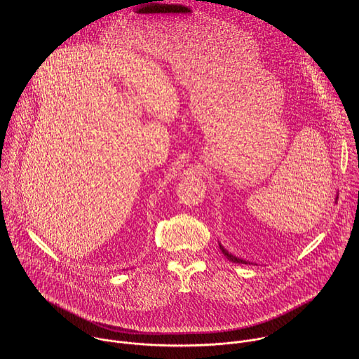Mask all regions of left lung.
<instances>
[{"label":"left lung","instance_id":"1","mask_svg":"<svg viewBox=\"0 0 359 359\" xmlns=\"http://www.w3.org/2000/svg\"><path fill=\"white\" fill-rule=\"evenodd\" d=\"M220 245V250H222V252L226 255V257L230 260V262H233V263H238V264H250L248 262H245V260H243V259H238V257H236V255H233L231 252H229L222 244H219Z\"/></svg>","mask_w":359,"mask_h":359}]
</instances>
